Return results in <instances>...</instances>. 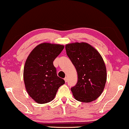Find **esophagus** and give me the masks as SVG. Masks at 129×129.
I'll return each instance as SVG.
<instances>
[{
  "instance_id": "esophagus-1",
  "label": "esophagus",
  "mask_w": 129,
  "mask_h": 129,
  "mask_svg": "<svg viewBox=\"0 0 129 129\" xmlns=\"http://www.w3.org/2000/svg\"><path fill=\"white\" fill-rule=\"evenodd\" d=\"M64 81H65V82H68V77H65V78L64 79Z\"/></svg>"
}]
</instances>
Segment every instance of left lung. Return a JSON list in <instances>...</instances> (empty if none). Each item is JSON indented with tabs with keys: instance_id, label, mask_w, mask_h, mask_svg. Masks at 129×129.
<instances>
[{
	"instance_id": "1",
	"label": "left lung",
	"mask_w": 129,
	"mask_h": 129,
	"mask_svg": "<svg viewBox=\"0 0 129 129\" xmlns=\"http://www.w3.org/2000/svg\"><path fill=\"white\" fill-rule=\"evenodd\" d=\"M67 55L77 73V83L71 88L76 100L89 103L103 92L107 79L106 68L98 51L87 43H73L65 46Z\"/></svg>"
}]
</instances>
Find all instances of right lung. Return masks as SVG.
<instances>
[{"label": "right lung", "instance_id": "add662e5", "mask_svg": "<svg viewBox=\"0 0 129 129\" xmlns=\"http://www.w3.org/2000/svg\"><path fill=\"white\" fill-rule=\"evenodd\" d=\"M64 46L43 43L35 47L26 59L23 70L25 87L30 96L39 104L54 99L64 80L57 76L54 60Z\"/></svg>", "mask_w": 129, "mask_h": 129}]
</instances>
